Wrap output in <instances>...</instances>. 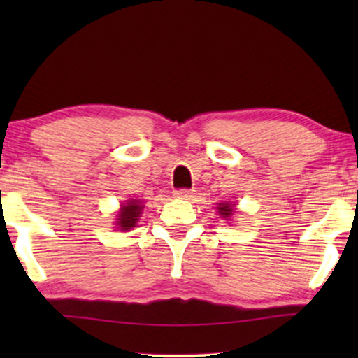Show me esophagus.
<instances>
[{
  "label": "esophagus",
  "mask_w": 358,
  "mask_h": 358,
  "mask_svg": "<svg viewBox=\"0 0 358 358\" xmlns=\"http://www.w3.org/2000/svg\"><path fill=\"white\" fill-rule=\"evenodd\" d=\"M174 197L182 199V200H190V199L194 197V190H190V189H179V190H176V192H174Z\"/></svg>",
  "instance_id": "obj_1"
}]
</instances>
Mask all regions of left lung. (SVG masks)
Instances as JSON below:
<instances>
[{
  "instance_id": "obj_1",
  "label": "left lung",
  "mask_w": 358,
  "mask_h": 358,
  "mask_svg": "<svg viewBox=\"0 0 358 358\" xmlns=\"http://www.w3.org/2000/svg\"><path fill=\"white\" fill-rule=\"evenodd\" d=\"M218 215L224 220H228L231 215L234 213V205L233 203H228V202H223V203H218Z\"/></svg>"
}]
</instances>
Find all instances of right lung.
Returning <instances> with one entry per match:
<instances>
[{
    "instance_id": "1",
    "label": "right lung",
    "mask_w": 358,
    "mask_h": 358,
    "mask_svg": "<svg viewBox=\"0 0 358 358\" xmlns=\"http://www.w3.org/2000/svg\"><path fill=\"white\" fill-rule=\"evenodd\" d=\"M145 207L141 205V200L130 199L122 205L119 213H117L115 218V228L120 229V231H129V229H134L136 227V222L140 220L141 210Z\"/></svg>"
}]
</instances>
